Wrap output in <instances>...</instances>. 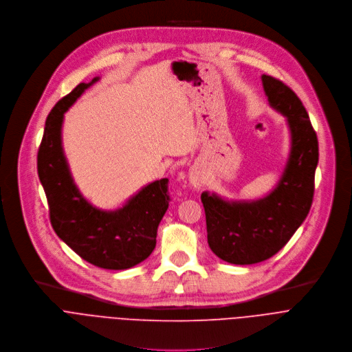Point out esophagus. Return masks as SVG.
<instances>
[{
  "instance_id": "esophagus-1",
  "label": "esophagus",
  "mask_w": 352,
  "mask_h": 352,
  "mask_svg": "<svg viewBox=\"0 0 352 352\" xmlns=\"http://www.w3.org/2000/svg\"><path fill=\"white\" fill-rule=\"evenodd\" d=\"M190 183L194 186V187H199L202 184V177L199 173L197 172H190V177H188Z\"/></svg>"
}]
</instances>
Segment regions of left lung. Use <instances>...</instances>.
I'll use <instances>...</instances> for the list:
<instances>
[{
	"label": "left lung",
	"instance_id": "8db88e82",
	"mask_svg": "<svg viewBox=\"0 0 352 352\" xmlns=\"http://www.w3.org/2000/svg\"><path fill=\"white\" fill-rule=\"evenodd\" d=\"M262 83L270 105L287 118L292 130V154L282 180L254 202H226L215 194H201L208 244L234 265L262 262L282 250L305 221L315 192L319 146L309 115L282 80L263 75Z\"/></svg>",
	"mask_w": 352,
	"mask_h": 352
}]
</instances>
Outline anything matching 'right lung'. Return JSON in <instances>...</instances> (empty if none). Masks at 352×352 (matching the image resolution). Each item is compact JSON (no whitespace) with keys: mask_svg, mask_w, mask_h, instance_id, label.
Wrapping results in <instances>:
<instances>
[{"mask_svg":"<svg viewBox=\"0 0 352 352\" xmlns=\"http://www.w3.org/2000/svg\"><path fill=\"white\" fill-rule=\"evenodd\" d=\"M97 80L78 85L48 113L37 153V173L56 236L89 263L120 270L140 263L154 251L158 225L170 201L169 180L148 184L113 212L91 206L80 195L63 157L60 126L67 108Z\"/></svg>","mask_w":352,"mask_h":352,"instance_id":"add662e5","label":"right lung"}]
</instances>
